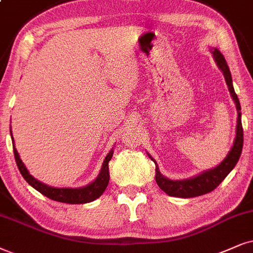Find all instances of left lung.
<instances>
[{"label":"left lung","instance_id":"1","mask_svg":"<svg viewBox=\"0 0 253 253\" xmlns=\"http://www.w3.org/2000/svg\"><path fill=\"white\" fill-rule=\"evenodd\" d=\"M212 53L213 57H215L217 65H218V68L222 70V72L224 73L226 85H228L230 93H231L233 100H235L236 103V107H237V110L239 112L241 111V104H239L237 94H236L235 89H233L231 73H230L228 64H226L224 57H223V55L218 50L215 49L212 51ZM241 114L242 113L239 112L237 119V133H236L235 143H233L232 148L230 150L228 156L224 159V161L220 162V165L217 166L216 168L204 171L196 177L182 181H171L164 177L159 170L158 165L155 164V180L159 187L161 188L166 194H168L169 196H176L182 198L201 196V195L208 194L210 193V191L215 190L216 188L222 183V181L228 176L229 172L235 168L239 158H241L243 141H244V139H243V126ZM153 161H154V160H153Z\"/></svg>","mask_w":253,"mask_h":253}]
</instances>
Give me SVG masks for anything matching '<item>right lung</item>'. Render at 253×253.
I'll use <instances>...</instances> for the list:
<instances>
[{
  "label": "right lung",
  "instance_id": "add662e5",
  "mask_svg": "<svg viewBox=\"0 0 253 253\" xmlns=\"http://www.w3.org/2000/svg\"><path fill=\"white\" fill-rule=\"evenodd\" d=\"M11 134V130H10ZM12 139V137H11ZM12 143H14V139H12ZM14 146V145H12ZM14 155L17 167L20 169L22 176L24 177V180L28 182L31 187H34L35 189L40 191L41 194H43L44 196H46L50 200L57 201V202L62 203H69V204H83V203H88L92 201L97 200L98 197H100L106 189L108 182H110V170H108V162L113 156V150H111L108 153L106 159H105L103 168H101L100 174L98 175V177L95 178L94 182H92L91 184L86 185L84 188H77V189H70V188H52L49 185L42 183V182L37 181L36 178H34L29 174V171L25 168V166L22 160L20 159L17 150H16L14 146Z\"/></svg>",
  "mask_w": 253,
  "mask_h": 253
}]
</instances>
